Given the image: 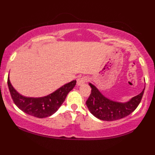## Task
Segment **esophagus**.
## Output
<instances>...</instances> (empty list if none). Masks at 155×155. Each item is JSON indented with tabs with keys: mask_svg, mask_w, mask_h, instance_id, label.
I'll return each instance as SVG.
<instances>
[{
	"mask_svg": "<svg viewBox=\"0 0 155 155\" xmlns=\"http://www.w3.org/2000/svg\"><path fill=\"white\" fill-rule=\"evenodd\" d=\"M87 80H88V78L86 77V76H83V77L79 78L77 80L78 86L82 85V84H83L84 83H85V82L87 81Z\"/></svg>",
	"mask_w": 155,
	"mask_h": 155,
	"instance_id": "1",
	"label": "esophagus"
}]
</instances>
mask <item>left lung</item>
I'll return each instance as SVG.
<instances>
[{
  "mask_svg": "<svg viewBox=\"0 0 155 155\" xmlns=\"http://www.w3.org/2000/svg\"><path fill=\"white\" fill-rule=\"evenodd\" d=\"M89 84L92 88V92L86 101L87 107L92 115L106 121L120 119L134 111L140 103L145 90L144 88L141 93L126 102H118L104 96L94 84Z\"/></svg>",
  "mask_w": 155,
  "mask_h": 155,
  "instance_id": "obj_1",
  "label": "left lung"
}]
</instances>
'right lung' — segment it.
Segmentation results:
<instances>
[{
    "instance_id": "obj_1",
    "label": "right lung",
    "mask_w": 155,
    "mask_h": 155,
    "mask_svg": "<svg viewBox=\"0 0 155 155\" xmlns=\"http://www.w3.org/2000/svg\"><path fill=\"white\" fill-rule=\"evenodd\" d=\"M75 84L76 80H73L47 96L28 97L17 92L10 83L9 77L8 78V88L15 104L25 113L39 118L48 117L56 113Z\"/></svg>"
}]
</instances>
